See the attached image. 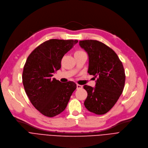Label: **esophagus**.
<instances>
[{
  "label": "esophagus",
  "instance_id": "1",
  "mask_svg": "<svg viewBox=\"0 0 148 148\" xmlns=\"http://www.w3.org/2000/svg\"><path fill=\"white\" fill-rule=\"evenodd\" d=\"M76 88H77V89H81V88H82V86L79 85V84H77V85H76Z\"/></svg>",
  "mask_w": 148,
  "mask_h": 148
}]
</instances>
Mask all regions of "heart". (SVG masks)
Instances as JSON below:
<instances>
[{
	"label": "heart",
	"instance_id": "heart-1",
	"mask_svg": "<svg viewBox=\"0 0 148 148\" xmlns=\"http://www.w3.org/2000/svg\"><path fill=\"white\" fill-rule=\"evenodd\" d=\"M84 52H83L82 51H80V50H78V51H76L75 52V55H76V54H80V53H84Z\"/></svg>",
	"mask_w": 148,
	"mask_h": 148
}]
</instances>
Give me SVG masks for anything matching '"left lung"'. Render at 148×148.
Segmentation results:
<instances>
[{"label":"left lung","instance_id":"left-lung-1","mask_svg":"<svg viewBox=\"0 0 148 148\" xmlns=\"http://www.w3.org/2000/svg\"><path fill=\"white\" fill-rule=\"evenodd\" d=\"M79 46L88 55V73L97 78L95 87L84 86L88 94L84 105L96 114H104L115 105L123 90L125 73L122 62L112 49L101 41L82 40Z\"/></svg>","mask_w":148,"mask_h":148}]
</instances>
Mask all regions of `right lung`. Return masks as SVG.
<instances>
[{
	"label": "right lung",
	"mask_w": 148,
	"mask_h": 148,
	"mask_svg": "<svg viewBox=\"0 0 148 148\" xmlns=\"http://www.w3.org/2000/svg\"><path fill=\"white\" fill-rule=\"evenodd\" d=\"M78 40L51 39L31 53L23 67L22 82L25 92L36 108L49 117L64 111L76 84L72 81L61 83L52 78L61 68V60Z\"/></svg>",
	"instance_id": "1"
}]
</instances>
